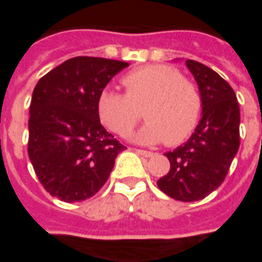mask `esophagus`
I'll list each match as a JSON object with an SVG mask.
<instances>
[{
    "instance_id": "1",
    "label": "esophagus",
    "mask_w": 262,
    "mask_h": 262,
    "mask_svg": "<svg viewBox=\"0 0 262 262\" xmlns=\"http://www.w3.org/2000/svg\"><path fill=\"white\" fill-rule=\"evenodd\" d=\"M136 153L143 156V157H153V153L151 151H147V150H142V148H136Z\"/></svg>"
}]
</instances>
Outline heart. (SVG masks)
<instances>
[{"label":"heart","mask_w":262,"mask_h":262,"mask_svg":"<svg viewBox=\"0 0 262 262\" xmlns=\"http://www.w3.org/2000/svg\"><path fill=\"white\" fill-rule=\"evenodd\" d=\"M122 82L126 94L108 86L98 95V118L109 130L126 135L139 118L136 106L146 103L143 116L147 122L129 136L133 142L176 146L192 135L202 114V95L178 70L143 66L123 75Z\"/></svg>","instance_id":"heart-1"}]
</instances>
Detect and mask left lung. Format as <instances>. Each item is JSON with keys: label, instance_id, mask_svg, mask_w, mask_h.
I'll list each match as a JSON object with an SVG mask.
<instances>
[{"label": "left lung", "instance_id": "8db88e82", "mask_svg": "<svg viewBox=\"0 0 262 262\" xmlns=\"http://www.w3.org/2000/svg\"><path fill=\"white\" fill-rule=\"evenodd\" d=\"M185 64L202 95V118L187 142L164 154L171 167L157 185L177 201L195 202L227 176L240 146V108L233 88L216 71L195 60Z\"/></svg>", "mask_w": 262, "mask_h": 262}]
</instances>
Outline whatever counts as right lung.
Segmentation results:
<instances>
[{
	"instance_id": "obj_1",
	"label": "right lung",
	"mask_w": 262,
	"mask_h": 262,
	"mask_svg": "<svg viewBox=\"0 0 262 262\" xmlns=\"http://www.w3.org/2000/svg\"><path fill=\"white\" fill-rule=\"evenodd\" d=\"M125 61L80 56L37 81L29 108L28 154L39 181L64 202H81L103 187L125 150L101 125L99 92Z\"/></svg>"
}]
</instances>
